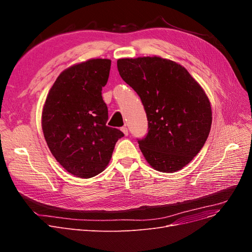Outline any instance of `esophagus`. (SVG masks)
<instances>
[{"label": "esophagus", "mask_w": 252, "mask_h": 252, "mask_svg": "<svg viewBox=\"0 0 252 252\" xmlns=\"http://www.w3.org/2000/svg\"><path fill=\"white\" fill-rule=\"evenodd\" d=\"M122 130H123V133L125 134V136H127V135H128V129H127L126 126H123V127H122Z\"/></svg>", "instance_id": "esophagus-1"}]
</instances>
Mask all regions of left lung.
<instances>
[{
    "label": "left lung",
    "mask_w": 252,
    "mask_h": 252,
    "mask_svg": "<svg viewBox=\"0 0 252 252\" xmlns=\"http://www.w3.org/2000/svg\"><path fill=\"white\" fill-rule=\"evenodd\" d=\"M117 69L147 114V136L138 140L145 159L161 173L186 166L204 146L213 122L201 86L182 65L157 56L118 59Z\"/></svg>",
    "instance_id": "8db88e82"
}]
</instances>
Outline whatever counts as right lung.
Returning a JSON list of instances; mask_svg holds the SVG:
<instances>
[{
    "label": "right lung",
    "mask_w": 252,
    "mask_h": 252,
    "mask_svg": "<svg viewBox=\"0 0 252 252\" xmlns=\"http://www.w3.org/2000/svg\"><path fill=\"white\" fill-rule=\"evenodd\" d=\"M111 61L90 59L62 71L47 96L42 127L56 160L77 178L95 177L108 165L124 133L106 126L108 109L102 98Z\"/></svg>",
    "instance_id": "1"
}]
</instances>
